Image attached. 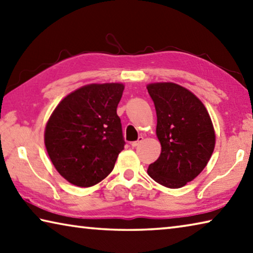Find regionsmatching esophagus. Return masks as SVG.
Here are the masks:
<instances>
[{
  "mask_svg": "<svg viewBox=\"0 0 253 253\" xmlns=\"http://www.w3.org/2000/svg\"><path fill=\"white\" fill-rule=\"evenodd\" d=\"M143 140H144V137L140 136L139 138H138V140H136V142H132L131 143V146L132 147H137V146H138V145H140V144L143 143Z\"/></svg>",
  "mask_w": 253,
  "mask_h": 253,
  "instance_id": "1",
  "label": "esophagus"
}]
</instances>
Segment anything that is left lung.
Returning <instances> with one entry per match:
<instances>
[{
	"mask_svg": "<svg viewBox=\"0 0 253 253\" xmlns=\"http://www.w3.org/2000/svg\"><path fill=\"white\" fill-rule=\"evenodd\" d=\"M147 90L157 115L156 136L162 152L147 173L169 188L193 181L208 165L215 131L208 109L188 89L174 83H153Z\"/></svg>",
	"mask_w": 253,
	"mask_h": 253,
	"instance_id": "obj_1",
	"label": "left lung"
}]
</instances>
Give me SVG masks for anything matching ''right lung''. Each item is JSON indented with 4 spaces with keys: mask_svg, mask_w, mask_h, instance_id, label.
<instances>
[{
    "mask_svg": "<svg viewBox=\"0 0 253 253\" xmlns=\"http://www.w3.org/2000/svg\"><path fill=\"white\" fill-rule=\"evenodd\" d=\"M124 88L121 83L83 85L63 98L46 122V152L74 185L93 186L113 170L125 145L117 115Z\"/></svg>",
    "mask_w": 253,
    "mask_h": 253,
    "instance_id": "obj_1",
    "label": "right lung"
}]
</instances>
